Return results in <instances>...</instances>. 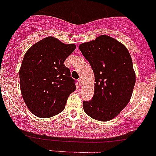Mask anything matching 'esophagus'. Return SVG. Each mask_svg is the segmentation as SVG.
I'll list each match as a JSON object with an SVG mask.
<instances>
[{"mask_svg":"<svg viewBox=\"0 0 156 156\" xmlns=\"http://www.w3.org/2000/svg\"><path fill=\"white\" fill-rule=\"evenodd\" d=\"M78 82L80 85H82V83H83V80H82V78H79V79L78 80Z\"/></svg>","mask_w":156,"mask_h":156,"instance_id":"1","label":"esophagus"}]
</instances>
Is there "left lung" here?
<instances>
[{
  "mask_svg": "<svg viewBox=\"0 0 156 156\" xmlns=\"http://www.w3.org/2000/svg\"><path fill=\"white\" fill-rule=\"evenodd\" d=\"M79 50L96 82L92 100L83 101L84 111L97 120H112L129 102L136 83L130 54L121 43L105 35L80 44Z\"/></svg>",
  "mask_w": 156,
  "mask_h": 156,
  "instance_id": "1",
  "label": "left lung"
}]
</instances>
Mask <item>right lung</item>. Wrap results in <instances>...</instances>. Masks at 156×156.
<instances>
[{
    "mask_svg": "<svg viewBox=\"0 0 156 156\" xmlns=\"http://www.w3.org/2000/svg\"><path fill=\"white\" fill-rule=\"evenodd\" d=\"M54 37L44 38L27 50L20 69V86L27 108L38 117L62 112L75 81L64 62L75 50Z\"/></svg>",
    "mask_w": 156,
    "mask_h": 156,
    "instance_id": "obj_1",
    "label": "right lung"
}]
</instances>
